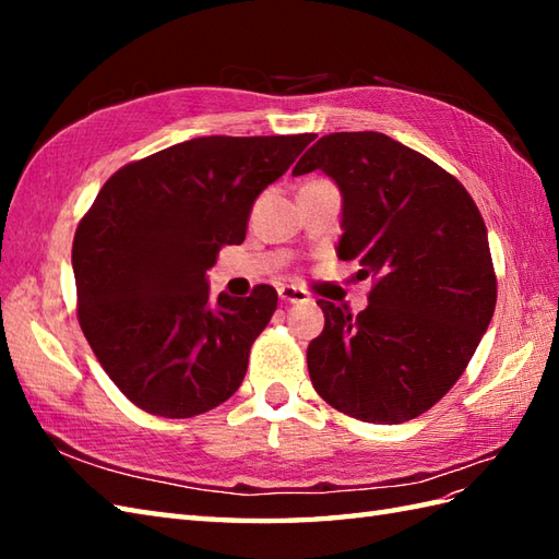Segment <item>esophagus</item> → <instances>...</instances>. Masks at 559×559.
I'll list each match as a JSON object with an SVG mask.
<instances>
[{
    "mask_svg": "<svg viewBox=\"0 0 559 559\" xmlns=\"http://www.w3.org/2000/svg\"><path fill=\"white\" fill-rule=\"evenodd\" d=\"M278 298L286 302V305H295V302H307L310 298H307V293L298 286H281L278 288Z\"/></svg>",
    "mask_w": 559,
    "mask_h": 559,
    "instance_id": "34e87169",
    "label": "esophagus"
}]
</instances>
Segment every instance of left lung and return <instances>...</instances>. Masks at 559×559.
<instances>
[{"instance_id":"obj_1","label":"left lung","mask_w":559,"mask_h":559,"mask_svg":"<svg viewBox=\"0 0 559 559\" xmlns=\"http://www.w3.org/2000/svg\"><path fill=\"white\" fill-rule=\"evenodd\" d=\"M312 170L341 192L338 259L374 278L355 317L317 300L324 331L307 348L312 384L365 423L418 418L456 384L495 312L480 211L456 177L379 132L322 136L293 175Z\"/></svg>"}]
</instances>
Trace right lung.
Listing matches in <instances>:
<instances>
[{"mask_svg":"<svg viewBox=\"0 0 559 559\" xmlns=\"http://www.w3.org/2000/svg\"><path fill=\"white\" fill-rule=\"evenodd\" d=\"M314 134L199 136L129 163L103 185L71 247L79 324L122 394L192 418L240 389L278 293L211 300L206 271L242 245L257 197Z\"/></svg>","mask_w":559,"mask_h":559,"instance_id":"obj_1","label":"right lung"}]
</instances>
